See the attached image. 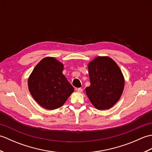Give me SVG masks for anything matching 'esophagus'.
Listing matches in <instances>:
<instances>
[{
  "label": "esophagus",
  "instance_id": "obj_1",
  "mask_svg": "<svg viewBox=\"0 0 152 152\" xmlns=\"http://www.w3.org/2000/svg\"><path fill=\"white\" fill-rule=\"evenodd\" d=\"M77 91H78V93H82L83 89L82 88H78V89H77Z\"/></svg>",
  "mask_w": 152,
  "mask_h": 152
}]
</instances>
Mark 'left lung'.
I'll return each mask as SVG.
<instances>
[{"label":"left lung","mask_w":152,"mask_h":152,"mask_svg":"<svg viewBox=\"0 0 152 152\" xmlns=\"http://www.w3.org/2000/svg\"><path fill=\"white\" fill-rule=\"evenodd\" d=\"M91 85L86 93L95 108L104 110L112 108L124 91L125 79L120 68L112 58L98 56L88 64Z\"/></svg>","instance_id":"1"}]
</instances>
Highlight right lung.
Masks as SVG:
<instances>
[{
    "label": "right lung",
    "instance_id": "add662e5",
    "mask_svg": "<svg viewBox=\"0 0 152 152\" xmlns=\"http://www.w3.org/2000/svg\"><path fill=\"white\" fill-rule=\"evenodd\" d=\"M64 64L53 57L43 58L28 78V90L42 107L55 110L61 107L74 91L63 74Z\"/></svg>",
    "mask_w": 152,
    "mask_h": 152
}]
</instances>
